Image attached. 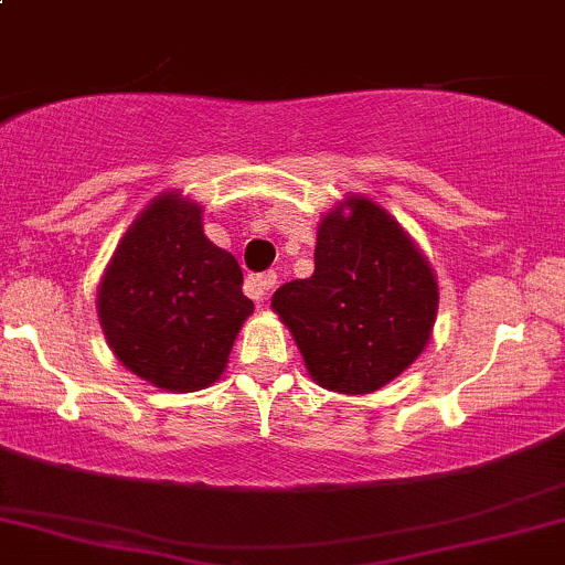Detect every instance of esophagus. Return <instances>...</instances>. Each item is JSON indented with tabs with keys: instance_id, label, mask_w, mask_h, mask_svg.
Segmentation results:
<instances>
[{
	"instance_id": "1",
	"label": "esophagus",
	"mask_w": 565,
	"mask_h": 565,
	"mask_svg": "<svg viewBox=\"0 0 565 565\" xmlns=\"http://www.w3.org/2000/svg\"><path fill=\"white\" fill-rule=\"evenodd\" d=\"M274 287H276L274 270H265V274L246 278V291H249V297H255V300H263L265 291H270Z\"/></svg>"
}]
</instances>
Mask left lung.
<instances>
[{"label": "left lung", "mask_w": 565, "mask_h": 565, "mask_svg": "<svg viewBox=\"0 0 565 565\" xmlns=\"http://www.w3.org/2000/svg\"><path fill=\"white\" fill-rule=\"evenodd\" d=\"M316 270L276 289L310 377L334 393L380 391L430 342L438 281L398 220L366 196L321 217Z\"/></svg>", "instance_id": "obj_1"}]
</instances>
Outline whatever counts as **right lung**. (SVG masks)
<instances>
[{
	"instance_id": "right-lung-1",
	"label": "right lung",
	"mask_w": 565,
	"mask_h": 565,
	"mask_svg": "<svg viewBox=\"0 0 565 565\" xmlns=\"http://www.w3.org/2000/svg\"><path fill=\"white\" fill-rule=\"evenodd\" d=\"M236 257L204 236L201 206L161 193L129 225L97 287V319L116 359L170 393L225 372L246 316Z\"/></svg>"
}]
</instances>
